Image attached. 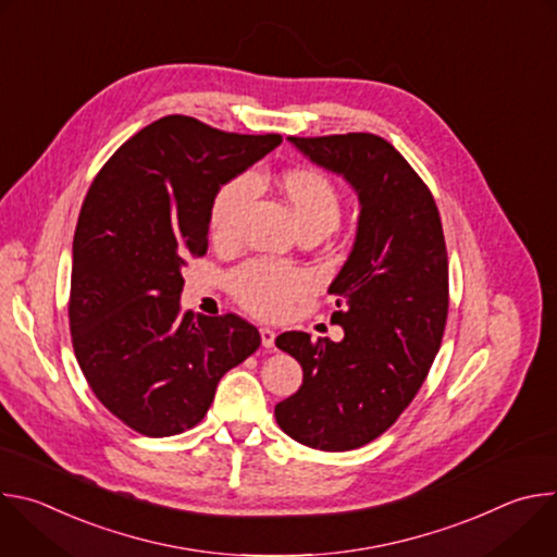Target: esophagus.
<instances>
[{"label": "esophagus", "mask_w": 557, "mask_h": 557, "mask_svg": "<svg viewBox=\"0 0 557 557\" xmlns=\"http://www.w3.org/2000/svg\"><path fill=\"white\" fill-rule=\"evenodd\" d=\"M260 337H262V346L264 348H273L275 346V331L260 329Z\"/></svg>", "instance_id": "esophagus-1"}]
</instances>
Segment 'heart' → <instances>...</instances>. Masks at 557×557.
I'll return each mask as SVG.
<instances>
[{
  "mask_svg": "<svg viewBox=\"0 0 557 557\" xmlns=\"http://www.w3.org/2000/svg\"><path fill=\"white\" fill-rule=\"evenodd\" d=\"M256 191L258 178L253 172L235 174L218 187L209 207L213 240L224 245L235 240L245 209ZM282 191L290 202L301 231L324 235L339 224L344 198L339 187L324 172L312 168L288 170L282 176ZM228 286L233 297L249 312L262 320H275L284 314L293 299L308 290V277L295 267L253 260L231 273Z\"/></svg>",
  "mask_w": 557,
  "mask_h": 557,
  "instance_id": "obj_1",
  "label": "heart"
}]
</instances>
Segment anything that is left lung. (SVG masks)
Masks as SVG:
<instances>
[{
    "mask_svg": "<svg viewBox=\"0 0 557 557\" xmlns=\"http://www.w3.org/2000/svg\"><path fill=\"white\" fill-rule=\"evenodd\" d=\"M359 196L352 251L333 280L342 342L282 333L275 344L304 370L275 406L277 425L324 451L357 449L412 404L441 348L449 308L443 224L428 185L385 138L350 132L288 138Z\"/></svg>",
    "mask_w": 557,
    "mask_h": 557,
    "instance_id": "obj_1",
    "label": "left lung"
}]
</instances>
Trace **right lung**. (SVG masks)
Instances as JSON below:
<instances>
[{"label": "right lung", "mask_w": 557, "mask_h": 557, "mask_svg": "<svg viewBox=\"0 0 557 557\" xmlns=\"http://www.w3.org/2000/svg\"><path fill=\"white\" fill-rule=\"evenodd\" d=\"M282 143L172 114L125 140L97 174L72 243L70 333L97 399L138 434L198 425L222 374L260 348L233 312H181L183 267L207 253L218 187Z\"/></svg>", "instance_id": "obj_1"}]
</instances>
